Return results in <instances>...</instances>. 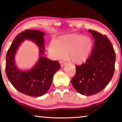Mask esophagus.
<instances>
[{
	"mask_svg": "<svg viewBox=\"0 0 122 122\" xmlns=\"http://www.w3.org/2000/svg\"><path fill=\"white\" fill-rule=\"evenodd\" d=\"M60 63L61 67H63V66H65L67 65V63H66L65 61H61L60 62Z\"/></svg>",
	"mask_w": 122,
	"mask_h": 122,
	"instance_id": "esophagus-1",
	"label": "esophagus"
}]
</instances>
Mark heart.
<instances>
[{"label": "heart", "mask_w": 122, "mask_h": 122, "mask_svg": "<svg viewBox=\"0 0 122 122\" xmlns=\"http://www.w3.org/2000/svg\"><path fill=\"white\" fill-rule=\"evenodd\" d=\"M92 47L93 41L90 37L72 34L59 37L49 46V49L59 58L67 55L72 63L80 65L88 59Z\"/></svg>", "instance_id": "heart-1"}]
</instances>
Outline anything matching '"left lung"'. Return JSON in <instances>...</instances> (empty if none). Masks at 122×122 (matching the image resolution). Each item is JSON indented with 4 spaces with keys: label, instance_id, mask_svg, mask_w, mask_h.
<instances>
[{
    "label": "left lung",
    "instance_id": "obj_1",
    "mask_svg": "<svg viewBox=\"0 0 122 122\" xmlns=\"http://www.w3.org/2000/svg\"><path fill=\"white\" fill-rule=\"evenodd\" d=\"M95 39L93 49L85 63L76 66L72 85L78 93L91 96L106 88L115 71L116 54L110 41L105 35L89 30Z\"/></svg>",
    "mask_w": 122,
    "mask_h": 122
}]
</instances>
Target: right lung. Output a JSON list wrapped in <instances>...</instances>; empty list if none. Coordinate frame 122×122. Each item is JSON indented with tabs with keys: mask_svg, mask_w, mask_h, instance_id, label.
<instances>
[{
	"mask_svg": "<svg viewBox=\"0 0 122 122\" xmlns=\"http://www.w3.org/2000/svg\"><path fill=\"white\" fill-rule=\"evenodd\" d=\"M44 32L38 30H26L15 37L6 57V74L11 84L18 92L32 97L44 95L50 88L53 76L61 68L57 61L43 56L45 51ZM24 40H30L39 48L40 57L30 70H20L15 62L16 51Z\"/></svg>",
	"mask_w": 122,
	"mask_h": 122,
	"instance_id": "1",
	"label": "right lung"
}]
</instances>
